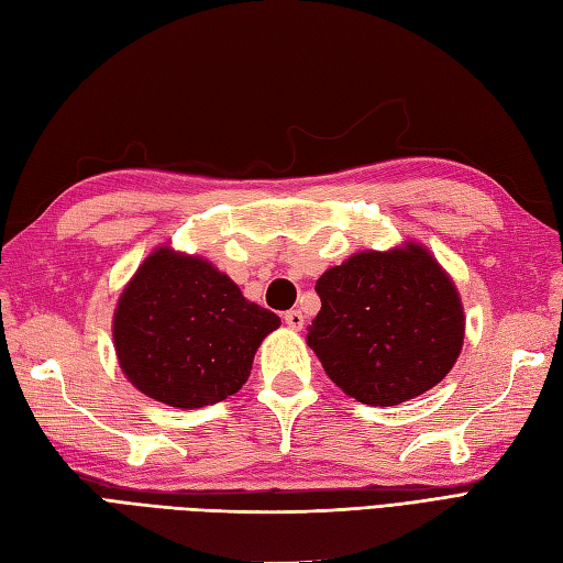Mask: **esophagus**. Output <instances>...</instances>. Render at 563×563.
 <instances>
[{
  "mask_svg": "<svg viewBox=\"0 0 563 563\" xmlns=\"http://www.w3.org/2000/svg\"><path fill=\"white\" fill-rule=\"evenodd\" d=\"M284 322L298 332V329H303L306 318H303V312H300V310H289V312H284Z\"/></svg>",
  "mask_w": 563,
  "mask_h": 563,
  "instance_id": "1",
  "label": "esophagus"
}]
</instances>
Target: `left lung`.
<instances>
[{"label": "left lung", "mask_w": 563, "mask_h": 563, "mask_svg": "<svg viewBox=\"0 0 563 563\" xmlns=\"http://www.w3.org/2000/svg\"><path fill=\"white\" fill-rule=\"evenodd\" d=\"M322 308L308 346L351 399L399 406L449 375L465 314L454 279L418 241L361 251L314 284Z\"/></svg>", "instance_id": "left-lung-1"}]
</instances>
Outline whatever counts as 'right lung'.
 Wrapping results in <instances>:
<instances>
[{"label": "right lung", "mask_w": 563, "mask_h": 563, "mask_svg": "<svg viewBox=\"0 0 563 563\" xmlns=\"http://www.w3.org/2000/svg\"><path fill=\"white\" fill-rule=\"evenodd\" d=\"M282 324L210 260L159 245L123 286L112 336L121 373L150 399L205 408L236 394Z\"/></svg>", "instance_id": "1"}]
</instances>
